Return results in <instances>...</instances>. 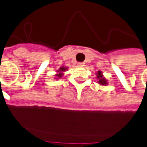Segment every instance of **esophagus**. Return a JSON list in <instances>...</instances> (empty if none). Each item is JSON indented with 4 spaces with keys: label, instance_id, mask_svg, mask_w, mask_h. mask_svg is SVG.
Segmentation results:
<instances>
[{
    "label": "esophagus",
    "instance_id": "obj_1",
    "mask_svg": "<svg viewBox=\"0 0 147 147\" xmlns=\"http://www.w3.org/2000/svg\"><path fill=\"white\" fill-rule=\"evenodd\" d=\"M77 65L79 67H83L84 66V63H83V62H78V63H77Z\"/></svg>",
    "mask_w": 147,
    "mask_h": 147
}]
</instances>
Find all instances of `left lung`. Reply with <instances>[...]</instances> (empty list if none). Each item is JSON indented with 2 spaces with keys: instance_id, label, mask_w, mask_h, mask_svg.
Returning <instances> with one entry per match:
<instances>
[{
  "instance_id": "1",
  "label": "left lung",
  "mask_w": 147,
  "mask_h": 147,
  "mask_svg": "<svg viewBox=\"0 0 147 147\" xmlns=\"http://www.w3.org/2000/svg\"><path fill=\"white\" fill-rule=\"evenodd\" d=\"M96 75H97V78H98V83H99L100 85H102V86L107 85V80L104 78V77H103V75L101 71L98 70V73L96 74Z\"/></svg>"
}]
</instances>
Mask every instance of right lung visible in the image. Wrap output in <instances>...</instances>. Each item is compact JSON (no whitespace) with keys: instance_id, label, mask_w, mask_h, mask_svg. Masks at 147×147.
<instances>
[{"instance_id":"add662e5","label":"right lung","mask_w":147,"mask_h":147,"mask_svg":"<svg viewBox=\"0 0 147 147\" xmlns=\"http://www.w3.org/2000/svg\"><path fill=\"white\" fill-rule=\"evenodd\" d=\"M67 69V67H61L60 68V70H57V72H58V74H56V77H58V78H61V77L63 76V72H64V71H66ZM58 78H56V79H58Z\"/></svg>"}]
</instances>
